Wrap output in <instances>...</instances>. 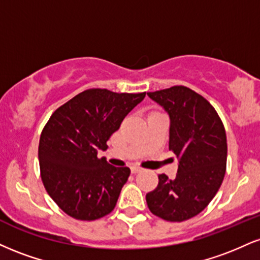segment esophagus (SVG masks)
I'll list each match as a JSON object with an SVG mask.
<instances>
[{
  "label": "esophagus",
  "instance_id": "obj_1",
  "mask_svg": "<svg viewBox=\"0 0 260 260\" xmlns=\"http://www.w3.org/2000/svg\"><path fill=\"white\" fill-rule=\"evenodd\" d=\"M140 171H142V168H140L139 166H132V167H131V172H132V173H138Z\"/></svg>",
  "mask_w": 260,
  "mask_h": 260
}]
</instances>
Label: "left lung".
<instances>
[{
    "instance_id": "left-lung-1",
    "label": "left lung",
    "mask_w": 260,
    "mask_h": 260,
    "mask_svg": "<svg viewBox=\"0 0 260 260\" xmlns=\"http://www.w3.org/2000/svg\"><path fill=\"white\" fill-rule=\"evenodd\" d=\"M170 116V150L178 157L174 179L158 176V185L146 193L152 214L184 221L208 206L226 170V134L217 111L202 95L184 86L149 92Z\"/></svg>"
}]
</instances>
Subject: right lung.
<instances>
[{
  "mask_svg": "<svg viewBox=\"0 0 260 260\" xmlns=\"http://www.w3.org/2000/svg\"><path fill=\"white\" fill-rule=\"evenodd\" d=\"M144 98L145 92L87 89L49 117L39 144L41 178L68 215L95 220L115 208L131 170L109 165L98 151L108 149L112 133Z\"/></svg>",
  "mask_w": 260,
  "mask_h": 260,
  "instance_id": "add662e5",
  "label": "right lung"
}]
</instances>
